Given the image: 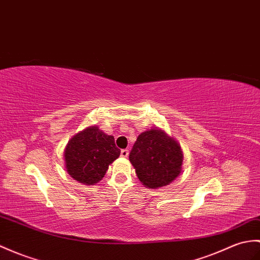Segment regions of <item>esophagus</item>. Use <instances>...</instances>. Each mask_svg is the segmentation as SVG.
Here are the masks:
<instances>
[{"label": "esophagus", "instance_id": "34e87169", "mask_svg": "<svg viewBox=\"0 0 260 260\" xmlns=\"http://www.w3.org/2000/svg\"><path fill=\"white\" fill-rule=\"evenodd\" d=\"M128 154H129V150L128 149H122V150H120V156H122V157H127Z\"/></svg>", "mask_w": 260, "mask_h": 260}]
</instances>
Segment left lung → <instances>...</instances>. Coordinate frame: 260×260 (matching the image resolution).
<instances>
[{
  "label": "left lung",
  "mask_w": 260,
  "mask_h": 260,
  "mask_svg": "<svg viewBox=\"0 0 260 260\" xmlns=\"http://www.w3.org/2000/svg\"><path fill=\"white\" fill-rule=\"evenodd\" d=\"M129 160L137 177L149 188L171 184L183 164V152L174 138L160 129H150L138 135L129 153Z\"/></svg>",
  "instance_id": "obj_1"
}]
</instances>
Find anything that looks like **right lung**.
Wrapping results in <instances>:
<instances>
[{
	"instance_id": "obj_1",
	"label": "right lung",
	"mask_w": 260,
	"mask_h": 260,
	"mask_svg": "<svg viewBox=\"0 0 260 260\" xmlns=\"http://www.w3.org/2000/svg\"><path fill=\"white\" fill-rule=\"evenodd\" d=\"M120 149L114 137L90 126L71 138L65 148L66 171L77 182L94 185L104 177L108 165L118 158Z\"/></svg>"
}]
</instances>
